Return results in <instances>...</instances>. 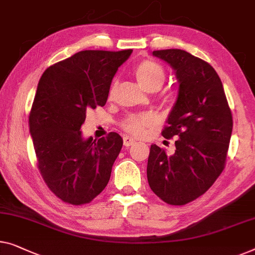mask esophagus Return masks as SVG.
I'll list each match as a JSON object with an SVG mask.
<instances>
[{"label": "esophagus", "instance_id": "esophagus-1", "mask_svg": "<svg viewBox=\"0 0 255 255\" xmlns=\"http://www.w3.org/2000/svg\"><path fill=\"white\" fill-rule=\"evenodd\" d=\"M123 142H124V146L125 147H128V146L133 145V143L135 142V140L133 138H131V136L125 135L124 138H123Z\"/></svg>", "mask_w": 255, "mask_h": 255}]
</instances>
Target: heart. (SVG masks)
<instances>
[{"instance_id": "obj_1", "label": "heart", "mask_w": 255, "mask_h": 255, "mask_svg": "<svg viewBox=\"0 0 255 255\" xmlns=\"http://www.w3.org/2000/svg\"><path fill=\"white\" fill-rule=\"evenodd\" d=\"M134 76L140 86L146 91L158 87L163 84L165 79V71L156 62L146 60L140 62L134 68ZM116 88V83L114 82L109 91V97L112 98ZM152 123V116L149 114H140V115H130L123 123V128L133 134H141L145 128Z\"/></svg>"}]
</instances>
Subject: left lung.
Returning a JSON list of instances; mask_svg holds the SVG:
<instances>
[{"label":"left lung","mask_w":255,"mask_h":255,"mask_svg":"<svg viewBox=\"0 0 255 255\" xmlns=\"http://www.w3.org/2000/svg\"><path fill=\"white\" fill-rule=\"evenodd\" d=\"M175 70L177 100L162 131L176 138L168 154L150 146L147 179L164 202L186 205L207 191L226 165L232 132V115L223 85L212 65L182 49L153 51Z\"/></svg>","instance_id":"1"}]
</instances>
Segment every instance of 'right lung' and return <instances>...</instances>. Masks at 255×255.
Here are the masks:
<instances>
[{
    "mask_svg": "<svg viewBox=\"0 0 255 255\" xmlns=\"http://www.w3.org/2000/svg\"><path fill=\"white\" fill-rule=\"evenodd\" d=\"M132 49L83 50L48 68L39 80L28 123L38 168L68 204H88L105 190L123 146L116 132L93 140L80 131L88 109L103 107L112 80Z\"/></svg>",
    "mask_w": 255,
    "mask_h": 255,
    "instance_id": "right-lung-1",
    "label": "right lung"
}]
</instances>
